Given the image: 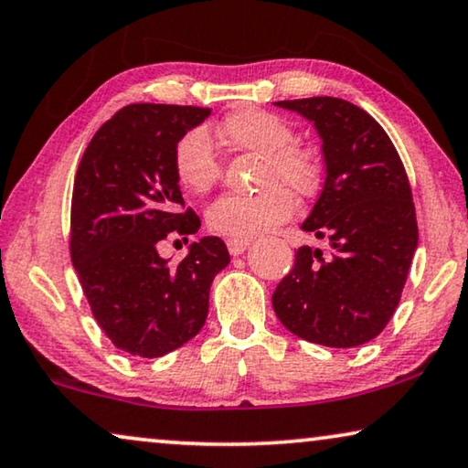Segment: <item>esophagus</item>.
<instances>
[{
  "instance_id": "obj_1",
  "label": "esophagus",
  "mask_w": 468,
  "mask_h": 468,
  "mask_svg": "<svg viewBox=\"0 0 468 468\" xmlns=\"http://www.w3.org/2000/svg\"><path fill=\"white\" fill-rule=\"evenodd\" d=\"M228 250L232 255H240V253H245V250L249 249V245H250V240H247V239H228Z\"/></svg>"
}]
</instances>
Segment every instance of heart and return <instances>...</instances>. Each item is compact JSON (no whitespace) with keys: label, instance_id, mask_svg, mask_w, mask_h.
<instances>
[{"label":"heart","instance_id":"obj_1","mask_svg":"<svg viewBox=\"0 0 468 468\" xmlns=\"http://www.w3.org/2000/svg\"><path fill=\"white\" fill-rule=\"evenodd\" d=\"M219 134L236 150L261 154L255 194H223L208 207L207 226L228 239H250L281 226L295 213V198H313L323 181L318 155L295 144V133L284 118L260 107H242L221 120ZM219 160L205 128L184 133L173 150V173L187 192L202 194L219 179ZM292 191L289 193L286 187Z\"/></svg>","mask_w":468,"mask_h":468}]
</instances>
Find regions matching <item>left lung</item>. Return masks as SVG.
Segmentation results:
<instances>
[{"instance_id": "obj_1", "label": "left lung", "mask_w": 468, "mask_h": 468, "mask_svg": "<svg viewBox=\"0 0 468 468\" xmlns=\"http://www.w3.org/2000/svg\"><path fill=\"white\" fill-rule=\"evenodd\" d=\"M313 120L327 179L303 232L331 255L302 247L274 289L279 321L302 340L352 348L374 340L395 314L418 247L408 173L388 134L361 107L335 97L279 101Z\"/></svg>"}]
</instances>
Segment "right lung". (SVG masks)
<instances>
[{
  "instance_id": "right-lung-1",
  "label": "right lung",
  "mask_w": 468,
  "mask_h": 468,
  "mask_svg": "<svg viewBox=\"0 0 468 468\" xmlns=\"http://www.w3.org/2000/svg\"><path fill=\"white\" fill-rule=\"evenodd\" d=\"M211 110L133 103L94 133L71 196L69 250L90 313L113 346L154 358L184 346L208 314L215 274L229 263L218 236L194 242L175 266L165 239L187 240L200 218L184 205L173 150Z\"/></svg>"
}]
</instances>
